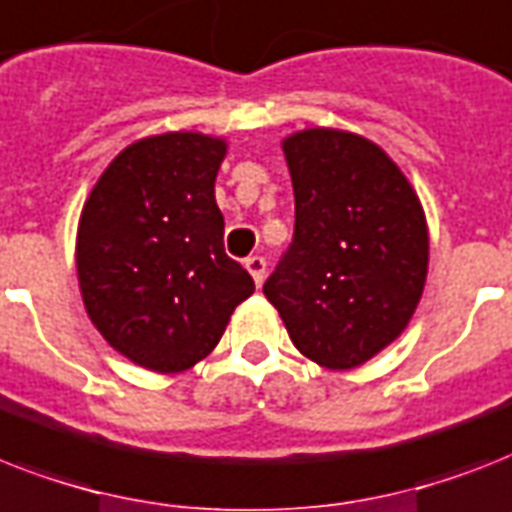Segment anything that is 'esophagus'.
Here are the masks:
<instances>
[{
	"mask_svg": "<svg viewBox=\"0 0 512 512\" xmlns=\"http://www.w3.org/2000/svg\"><path fill=\"white\" fill-rule=\"evenodd\" d=\"M244 265H247V271L252 273V279H255V284L260 287V284H263V279H265V271H268V263H265V257L252 255V257H247V260H244Z\"/></svg>",
	"mask_w": 512,
	"mask_h": 512,
	"instance_id": "1",
	"label": "esophagus"
}]
</instances>
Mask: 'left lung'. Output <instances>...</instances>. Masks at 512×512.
Instances as JSON below:
<instances>
[{"mask_svg":"<svg viewBox=\"0 0 512 512\" xmlns=\"http://www.w3.org/2000/svg\"><path fill=\"white\" fill-rule=\"evenodd\" d=\"M281 146L295 188V236L263 292L303 356L353 369L396 340L420 303L425 212L372 140L313 127Z\"/></svg>","mask_w":512,"mask_h":512,"instance_id":"obj_1","label":"left lung"}]
</instances>
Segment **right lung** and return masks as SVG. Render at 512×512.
Returning a JSON list of instances; mask_svg holds the SVG:
<instances>
[{
  "label": "right lung",
  "mask_w": 512,
  "mask_h": 512,
  "mask_svg": "<svg viewBox=\"0 0 512 512\" xmlns=\"http://www.w3.org/2000/svg\"><path fill=\"white\" fill-rule=\"evenodd\" d=\"M225 140L167 132L108 164L82 209L76 271L98 332L151 372L212 353L255 281L225 255L215 177Z\"/></svg>",
  "instance_id": "add662e5"
}]
</instances>
